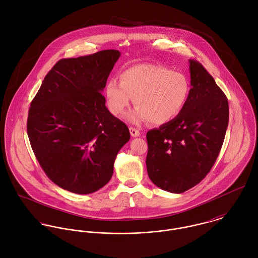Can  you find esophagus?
Masks as SVG:
<instances>
[{
    "instance_id": "34e87169",
    "label": "esophagus",
    "mask_w": 258,
    "mask_h": 258,
    "mask_svg": "<svg viewBox=\"0 0 258 258\" xmlns=\"http://www.w3.org/2000/svg\"><path fill=\"white\" fill-rule=\"evenodd\" d=\"M129 130H130V134H131L132 137H138V136H140V131H139L138 129H136V128H134V127H130Z\"/></svg>"
}]
</instances>
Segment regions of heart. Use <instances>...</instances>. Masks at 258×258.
Instances as JSON below:
<instances>
[{"mask_svg": "<svg viewBox=\"0 0 258 258\" xmlns=\"http://www.w3.org/2000/svg\"><path fill=\"white\" fill-rule=\"evenodd\" d=\"M189 89V80L183 73L161 64L140 63L124 70L120 81L108 79L105 96L107 107L115 116L122 115L135 98L138 106L128 115L132 123L150 120L165 124L182 112Z\"/></svg>", "mask_w": 258, "mask_h": 258, "instance_id": "1", "label": "heart"}]
</instances>
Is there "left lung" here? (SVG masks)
<instances>
[{
    "instance_id": "obj_1",
    "label": "left lung",
    "mask_w": 258,
    "mask_h": 258,
    "mask_svg": "<svg viewBox=\"0 0 258 258\" xmlns=\"http://www.w3.org/2000/svg\"><path fill=\"white\" fill-rule=\"evenodd\" d=\"M189 94L182 112L148 131V176L160 188L181 194L213 168L228 125V100L213 76L189 60Z\"/></svg>"
}]
</instances>
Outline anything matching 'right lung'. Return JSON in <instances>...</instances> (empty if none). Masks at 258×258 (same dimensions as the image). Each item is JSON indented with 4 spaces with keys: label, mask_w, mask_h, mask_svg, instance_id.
Returning a JSON list of instances; mask_svg holds the SVG:
<instances>
[{
    "label": "right lung",
    "mask_w": 258,
    "mask_h": 258,
    "mask_svg": "<svg viewBox=\"0 0 258 258\" xmlns=\"http://www.w3.org/2000/svg\"><path fill=\"white\" fill-rule=\"evenodd\" d=\"M119 56L120 51L106 49L58 60L31 103V146L45 175L63 189L87 195L104 186L130 139L101 93Z\"/></svg>",
    "instance_id": "obj_1"
}]
</instances>
